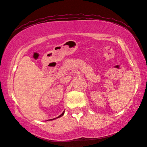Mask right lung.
Returning a JSON list of instances; mask_svg holds the SVG:
<instances>
[{
  "instance_id": "right-lung-1",
  "label": "right lung",
  "mask_w": 147,
  "mask_h": 147,
  "mask_svg": "<svg viewBox=\"0 0 147 147\" xmlns=\"http://www.w3.org/2000/svg\"><path fill=\"white\" fill-rule=\"evenodd\" d=\"M64 111L63 112H62V113L60 115H59V116H58L57 117H56V118H54V119H50V120H54V119H57V118H59V117H61V116H62V115H64Z\"/></svg>"
}]
</instances>
